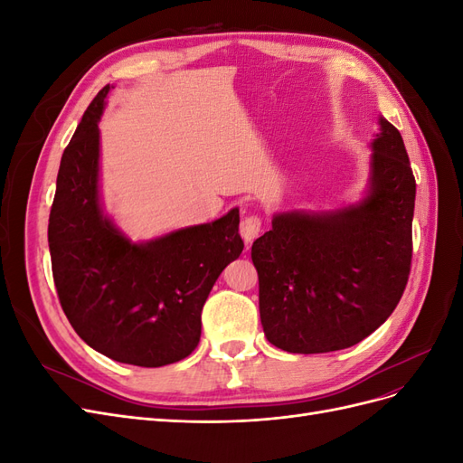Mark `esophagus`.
<instances>
[{
	"label": "esophagus",
	"mask_w": 463,
	"mask_h": 463,
	"mask_svg": "<svg viewBox=\"0 0 463 463\" xmlns=\"http://www.w3.org/2000/svg\"><path fill=\"white\" fill-rule=\"evenodd\" d=\"M260 226L262 220L260 216H247L241 222V237L245 240V243H250L253 240H257L260 233Z\"/></svg>",
	"instance_id": "34e87169"
}]
</instances>
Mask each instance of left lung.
I'll use <instances>...</instances> for the list:
<instances>
[{
    "instance_id": "1",
    "label": "left lung",
    "mask_w": 463,
    "mask_h": 463,
    "mask_svg": "<svg viewBox=\"0 0 463 463\" xmlns=\"http://www.w3.org/2000/svg\"><path fill=\"white\" fill-rule=\"evenodd\" d=\"M371 194L334 214H278L253 243L266 340L328 354L365 340L396 309L411 270L415 177L400 131L381 119Z\"/></svg>"
}]
</instances>
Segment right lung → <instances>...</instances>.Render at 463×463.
Segmentation results:
<instances>
[{"label": "right lung", "mask_w": 463, "mask_h": 463, "mask_svg": "<svg viewBox=\"0 0 463 463\" xmlns=\"http://www.w3.org/2000/svg\"><path fill=\"white\" fill-rule=\"evenodd\" d=\"M108 90L96 94L61 156L48 223L53 284L92 349L128 365L164 367L199 345L208 293L243 250L240 210L150 243L123 237L98 204V119Z\"/></svg>", "instance_id": "1"}]
</instances>
